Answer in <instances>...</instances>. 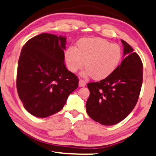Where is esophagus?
Instances as JSON below:
<instances>
[{
	"mask_svg": "<svg viewBox=\"0 0 156 156\" xmlns=\"http://www.w3.org/2000/svg\"><path fill=\"white\" fill-rule=\"evenodd\" d=\"M86 85V83L83 80H79V86L80 87H84Z\"/></svg>",
	"mask_w": 156,
	"mask_h": 156,
	"instance_id": "esophagus-1",
	"label": "esophagus"
}]
</instances>
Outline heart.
<instances>
[{
  "mask_svg": "<svg viewBox=\"0 0 156 156\" xmlns=\"http://www.w3.org/2000/svg\"><path fill=\"white\" fill-rule=\"evenodd\" d=\"M68 70L76 73L84 66V77L103 80L113 73L122 60V50L118 44L101 38H83L76 43V49L68 47L65 52Z\"/></svg>",
  "mask_w": 156,
  "mask_h": 156,
  "instance_id": "1",
  "label": "heart"
}]
</instances>
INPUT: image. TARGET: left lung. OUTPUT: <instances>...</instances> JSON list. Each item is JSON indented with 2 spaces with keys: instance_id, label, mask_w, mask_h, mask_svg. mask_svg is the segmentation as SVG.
Listing matches in <instances>:
<instances>
[{
  "instance_id": "left-lung-1",
  "label": "left lung",
  "mask_w": 156,
  "mask_h": 156,
  "mask_svg": "<svg viewBox=\"0 0 156 156\" xmlns=\"http://www.w3.org/2000/svg\"><path fill=\"white\" fill-rule=\"evenodd\" d=\"M122 62L113 73L99 82L88 83L90 96L86 112L103 125L119 123L133 111L138 100L143 83V62L125 41Z\"/></svg>"
}]
</instances>
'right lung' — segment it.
<instances>
[{"label":"right lung","mask_w":156,"mask_h":156,"mask_svg":"<svg viewBox=\"0 0 156 156\" xmlns=\"http://www.w3.org/2000/svg\"><path fill=\"white\" fill-rule=\"evenodd\" d=\"M66 37L42 33L27 41L19 59L18 94L29 113L44 118L60 112L78 86L65 65Z\"/></svg>","instance_id":"add662e5"}]
</instances>
